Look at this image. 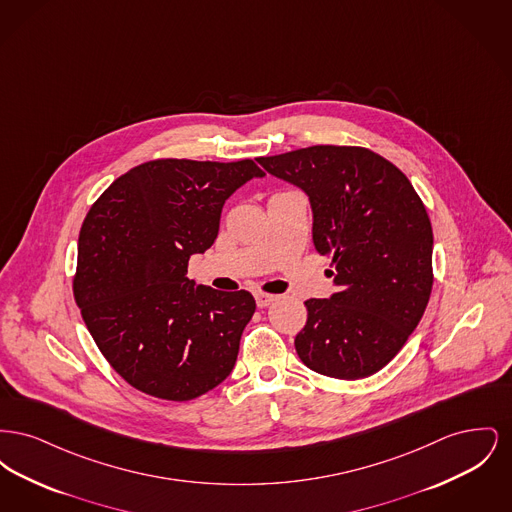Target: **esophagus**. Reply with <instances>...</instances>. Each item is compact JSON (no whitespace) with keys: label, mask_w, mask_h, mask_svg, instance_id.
<instances>
[{"label":"esophagus","mask_w":512,"mask_h":512,"mask_svg":"<svg viewBox=\"0 0 512 512\" xmlns=\"http://www.w3.org/2000/svg\"><path fill=\"white\" fill-rule=\"evenodd\" d=\"M274 299H276V295H272V293H255V301H257V307H268V305H270Z\"/></svg>","instance_id":"1"}]
</instances>
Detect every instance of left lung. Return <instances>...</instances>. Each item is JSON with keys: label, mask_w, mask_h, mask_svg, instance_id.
<instances>
[{"label": "left lung", "mask_w": 512, "mask_h": 512, "mask_svg": "<svg viewBox=\"0 0 512 512\" xmlns=\"http://www.w3.org/2000/svg\"><path fill=\"white\" fill-rule=\"evenodd\" d=\"M257 161L309 195L313 242L332 257L338 292L305 301L299 359L338 380L378 372L409 340L432 293L434 234L422 199L366 147H303Z\"/></svg>", "instance_id": "8db88e82"}]
</instances>
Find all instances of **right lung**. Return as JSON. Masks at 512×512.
I'll return each instance as SVG.
<instances>
[{
    "instance_id": "1",
    "label": "right lung",
    "mask_w": 512,
    "mask_h": 512,
    "mask_svg": "<svg viewBox=\"0 0 512 512\" xmlns=\"http://www.w3.org/2000/svg\"><path fill=\"white\" fill-rule=\"evenodd\" d=\"M234 163L155 159L119 176L78 236L74 299L99 351L136 390L190 401L232 372L255 299L186 276L219 234L224 201L263 176Z\"/></svg>"
}]
</instances>
